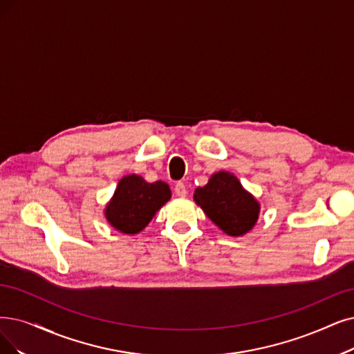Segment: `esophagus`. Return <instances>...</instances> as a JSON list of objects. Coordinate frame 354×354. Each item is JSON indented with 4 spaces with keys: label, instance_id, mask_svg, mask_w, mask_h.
Segmentation results:
<instances>
[{
    "label": "esophagus",
    "instance_id": "obj_1",
    "mask_svg": "<svg viewBox=\"0 0 354 354\" xmlns=\"http://www.w3.org/2000/svg\"><path fill=\"white\" fill-rule=\"evenodd\" d=\"M176 194L178 196V197H186L187 196V190H186V186H185V183H181V181H178L177 185H176Z\"/></svg>",
    "mask_w": 354,
    "mask_h": 354
}]
</instances>
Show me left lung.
<instances>
[{
    "label": "left lung",
    "mask_w": 354,
    "mask_h": 354,
    "mask_svg": "<svg viewBox=\"0 0 354 354\" xmlns=\"http://www.w3.org/2000/svg\"><path fill=\"white\" fill-rule=\"evenodd\" d=\"M193 197L207 218L231 236L247 234L259 219L260 205L256 197L228 171L212 176L206 186L194 190Z\"/></svg>",
    "instance_id": "8db88e82"
}]
</instances>
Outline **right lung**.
<instances>
[{
  "instance_id": "right-lung-1",
  "label": "right lung",
  "mask_w": 354,
  "mask_h": 354,
  "mask_svg": "<svg viewBox=\"0 0 354 354\" xmlns=\"http://www.w3.org/2000/svg\"><path fill=\"white\" fill-rule=\"evenodd\" d=\"M171 190L164 181L147 183L140 176L123 177L106 206V219L123 234H138L165 205Z\"/></svg>"
}]
</instances>
